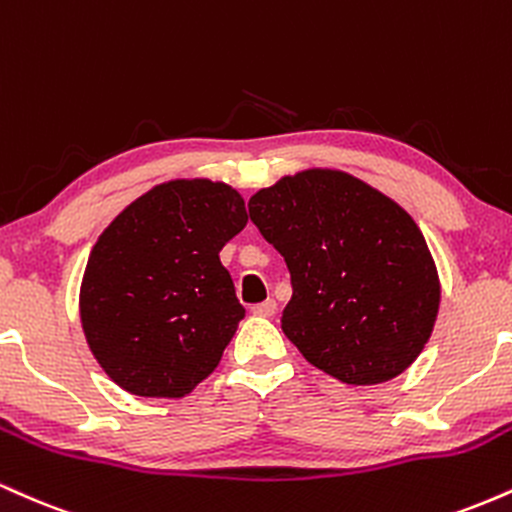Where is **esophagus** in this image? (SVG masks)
Masks as SVG:
<instances>
[{
  "mask_svg": "<svg viewBox=\"0 0 512 512\" xmlns=\"http://www.w3.org/2000/svg\"><path fill=\"white\" fill-rule=\"evenodd\" d=\"M274 313H276V301H272V298H267L264 303L252 305V315L257 317H272Z\"/></svg>",
  "mask_w": 512,
  "mask_h": 512,
  "instance_id": "1",
  "label": "esophagus"
}]
</instances>
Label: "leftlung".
I'll return each mask as SVG.
<instances>
[{"mask_svg":"<svg viewBox=\"0 0 512 512\" xmlns=\"http://www.w3.org/2000/svg\"><path fill=\"white\" fill-rule=\"evenodd\" d=\"M250 219L291 272L281 330L346 385H380L419 358L440 308L424 233L395 199L334 168L284 175Z\"/></svg>","mask_w":512,"mask_h":512,"instance_id":"obj_1","label":"left lung"}]
</instances>
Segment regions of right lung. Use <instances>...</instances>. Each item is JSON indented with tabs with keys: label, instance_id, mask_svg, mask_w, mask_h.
I'll list each match as a JSON object with an SVG mask.
<instances>
[{
	"label": "right lung",
	"instance_id": "obj_1",
	"mask_svg": "<svg viewBox=\"0 0 512 512\" xmlns=\"http://www.w3.org/2000/svg\"><path fill=\"white\" fill-rule=\"evenodd\" d=\"M245 223L240 192L209 178L161 182L110 221L88 255L79 313L113 383L180 399L214 373L245 317L219 252Z\"/></svg>",
	"mask_w": 512,
	"mask_h": 512
}]
</instances>
